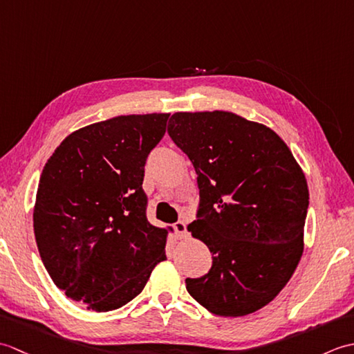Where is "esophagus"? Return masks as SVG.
I'll return each mask as SVG.
<instances>
[{
	"instance_id": "34e87169",
	"label": "esophagus",
	"mask_w": 354,
	"mask_h": 354,
	"mask_svg": "<svg viewBox=\"0 0 354 354\" xmlns=\"http://www.w3.org/2000/svg\"><path fill=\"white\" fill-rule=\"evenodd\" d=\"M173 228H175L176 236H178L179 239H184V237L187 236V225H185L184 221L176 222L175 225H173Z\"/></svg>"
}]
</instances>
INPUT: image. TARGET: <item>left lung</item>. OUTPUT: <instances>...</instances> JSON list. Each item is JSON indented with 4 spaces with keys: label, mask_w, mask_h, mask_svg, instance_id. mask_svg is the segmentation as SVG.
<instances>
[{
    "label": "left lung",
    "mask_w": 354,
    "mask_h": 354,
    "mask_svg": "<svg viewBox=\"0 0 354 354\" xmlns=\"http://www.w3.org/2000/svg\"><path fill=\"white\" fill-rule=\"evenodd\" d=\"M167 132L198 175L199 209L187 230L213 254L208 274L185 288L219 317L257 312L301 260L304 173L272 129L232 112H175Z\"/></svg>",
    "instance_id": "left-lung-1"
}]
</instances>
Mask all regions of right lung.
<instances>
[{
    "mask_svg": "<svg viewBox=\"0 0 354 354\" xmlns=\"http://www.w3.org/2000/svg\"><path fill=\"white\" fill-rule=\"evenodd\" d=\"M170 114L118 115L66 137L45 164L33 209L36 245L59 289L109 312L145 289L171 228L147 221V155Z\"/></svg>",
    "mask_w": 354,
    "mask_h": 354,
    "instance_id": "1",
    "label": "right lung"
}]
</instances>
